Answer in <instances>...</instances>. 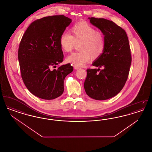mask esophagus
<instances>
[{
	"label": "esophagus",
	"mask_w": 152,
	"mask_h": 152,
	"mask_svg": "<svg viewBox=\"0 0 152 152\" xmlns=\"http://www.w3.org/2000/svg\"><path fill=\"white\" fill-rule=\"evenodd\" d=\"M73 68H74V69H76V70H77V69H80V67H79V66H76V65H74V66H73Z\"/></svg>",
	"instance_id": "esophagus-1"
}]
</instances>
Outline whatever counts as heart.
Instances as JSON below:
<instances>
[{"mask_svg":"<svg viewBox=\"0 0 152 152\" xmlns=\"http://www.w3.org/2000/svg\"><path fill=\"white\" fill-rule=\"evenodd\" d=\"M60 45L62 50L69 52L75 44H79V52L73 53L66 58V61L73 65L81 66L89 62L91 58H99L105 48L103 35L87 23H78L71 29V35L63 32L60 37Z\"/></svg>","mask_w":152,"mask_h":152,"instance_id":"1","label":"heart"}]
</instances>
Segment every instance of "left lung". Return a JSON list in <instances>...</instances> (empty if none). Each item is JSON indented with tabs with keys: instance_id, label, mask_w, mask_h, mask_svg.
I'll return each mask as SVG.
<instances>
[{
	"instance_id": "obj_1",
	"label": "left lung",
	"mask_w": 152,
	"mask_h": 152,
	"mask_svg": "<svg viewBox=\"0 0 152 152\" xmlns=\"http://www.w3.org/2000/svg\"><path fill=\"white\" fill-rule=\"evenodd\" d=\"M88 19L103 34L105 48L92 63L99 68L87 69L84 87L91 98L105 100L118 94L127 80L132 62L130 46L126 32L114 22L103 18Z\"/></svg>"
}]
</instances>
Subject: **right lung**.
I'll use <instances>...</instances> for the list:
<instances>
[{"instance_id": "1", "label": "right lung", "mask_w": 152, "mask_h": 152, "mask_svg": "<svg viewBox=\"0 0 152 152\" xmlns=\"http://www.w3.org/2000/svg\"><path fill=\"white\" fill-rule=\"evenodd\" d=\"M72 19L64 15L44 17L32 22L22 37L18 59L22 79L29 92L44 100L63 94L71 64L56 66L64 58L60 37Z\"/></svg>"}]
</instances>
